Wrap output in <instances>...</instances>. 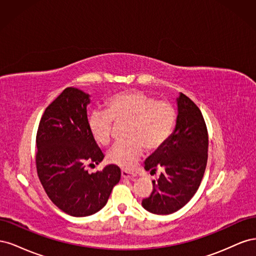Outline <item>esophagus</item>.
Returning a JSON list of instances; mask_svg holds the SVG:
<instances>
[{
    "instance_id": "1",
    "label": "esophagus",
    "mask_w": 256,
    "mask_h": 256,
    "mask_svg": "<svg viewBox=\"0 0 256 256\" xmlns=\"http://www.w3.org/2000/svg\"><path fill=\"white\" fill-rule=\"evenodd\" d=\"M136 176V174L134 172H131V171H128V170L122 168V178H129V180H132V178H134Z\"/></svg>"
}]
</instances>
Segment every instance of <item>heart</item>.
<instances>
[{
    "mask_svg": "<svg viewBox=\"0 0 256 256\" xmlns=\"http://www.w3.org/2000/svg\"><path fill=\"white\" fill-rule=\"evenodd\" d=\"M174 106L164 100H156L143 92L130 90L113 96L108 102V111L94 110L88 118L94 140L102 146L112 140L114 120L128 122L129 140L115 144L108 152L111 164L131 168L142 156L144 148L158 150L171 136L175 125Z\"/></svg>",
    "mask_w": 256,
    "mask_h": 256,
    "instance_id": "heart-1",
    "label": "heart"
}]
</instances>
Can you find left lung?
<instances>
[{"instance_id":"8db88e82","label":"left lung","mask_w":256,"mask_h":256,"mask_svg":"<svg viewBox=\"0 0 256 256\" xmlns=\"http://www.w3.org/2000/svg\"><path fill=\"white\" fill-rule=\"evenodd\" d=\"M175 129L161 147L144 162L146 171L162 170L152 180V194L142 200L147 212L170 214L187 204L198 191L207 164L208 134L202 113L182 92L176 98Z\"/></svg>"}]
</instances>
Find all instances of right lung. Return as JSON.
Listing matches in <instances>:
<instances>
[{"instance_id": "right-lung-1", "label": "right lung", "mask_w": 256, "mask_h": 256, "mask_svg": "<svg viewBox=\"0 0 256 256\" xmlns=\"http://www.w3.org/2000/svg\"><path fill=\"white\" fill-rule=\"evenodd\" d=\"M90 95L67 88L50 104L36 136L37 174L49 198L74 216L99 212L120 180L118 166L90 174L86 166L104 158L90 130L86 106Z\"/></svg>"}]
</instances>
